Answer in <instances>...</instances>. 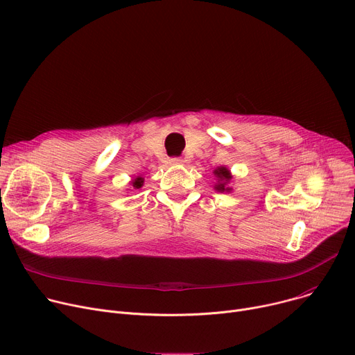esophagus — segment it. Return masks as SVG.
<instances>
[{"label": "esophagus", "instance_id": "34e87169", "mask_svg": "<svg viewBox=\"0 0 355 355\" xmlns=\"http://www.w3.org/2000/svg\"><path fill=\"white\" fill-rule=\"evenodd\" d=\"M182 162H184L182 158H178V157H174V158L170 159V164H173V165H178V164H182Z\"/></svg>", "mask_w": 355, "mask_h": 355}]
</instances>
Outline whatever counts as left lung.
<instances>
[{
  "label": "left lung",
  "instance_id": "1",
  "mask_svg": "<svg viewBox=\"0 0 355 355\" xmlns=\"http://www.w3.org/2000/svg\"><path fill=\"white\" fill-rule=\"evenodd\" d=\"M214 175L218 178V182L214 185V189L218 193H229L232 189L227 187V182L232 180V175L226 166H220L214 171Z\"/></svg>",
  "mask_w": 355,
  "mask_h": 355
}]
</instances>
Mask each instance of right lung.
<instances>
[{"mask_svg": "<svg viewBox=\"0 0 355 355\" xmlns=\"http://www.w3.org/2000/svg\"><path fill=\"white\" fill-rule=\"evenodd\" d=\"M142 184H144V178H142V177H138V178H135V180L132 181L134 189H141Z\"/></svg>", "mask_w": 355, "mask_h": 355, "instance_id": "add662e5", "label": "right lung"}]
</instances>
